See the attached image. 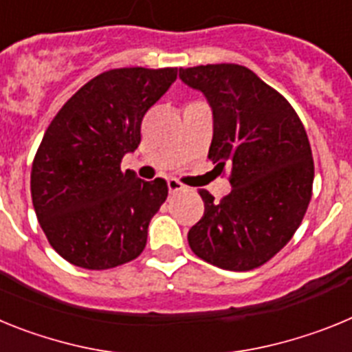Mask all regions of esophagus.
Masks as SVG:
<instances>
[{
    "label": "esophagus",
    "instance_id": "1",
    "mask_svg": "<svg viewBox=\"0 0 352 352\" xmlns=\"http://www.w3.org/2000/svg\"><path fill=\"white\" fill-rule=\"evenodd\" d=\"M167 186H169V194H178V192H183L185 190V185L183 183H179L178 179H167Z\"/></svg>",
    "mask_w": 352,
    "mask_h": 352
}]
</instances>
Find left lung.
<instances>
[{
  "instance_id": "left-lung-1",
  "label": "left lung",
  "mask_w": 352,
  "mask_h": 352,
  "mask_svg": "<svg viewBox=\"0 0 352 352\" xmlns=\"http://www.w3.org/2000/svg\"><path fill=\"white\" fill-rule=\"evenodd\" d=\"M213 114L208 158L231 169L232 190L214 203L203 190L204 214L190 231L195 256L231 272H248L287 245L312 197L309 138L280 93L234 63L179 68Z\"/></svg>"
}]
</instances>
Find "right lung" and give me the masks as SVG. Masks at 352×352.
I'll return each instance as SVG.
<instances>
[{
	"label": "right lung",
	"mask_w": 352,
	"mask_h": 352,
	"mask_svg": "<svg viewBox=\"0 0 352 352\" xmlns=\"http://www.w3.org/2000/svg\"><path fill=\"white\" fill-rule=\"evenodd\" d=\"M176 76L178 68L104 72L49 125L31 167V199L51 247L74 266L114 268L144 250L167 183L123 173L121 160L141 144L142 118Z\"/></svg>",
	"instance_id": "right-lung-1"
}]
</instances>
